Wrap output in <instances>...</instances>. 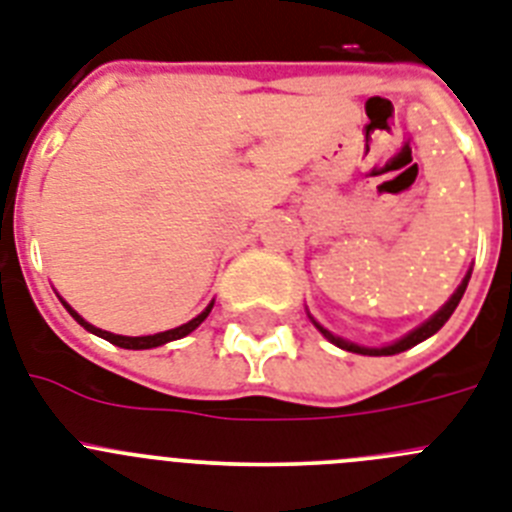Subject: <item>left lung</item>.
<instances>
[{
	"label": "left lung",
	"mask_w": 512,
	"mask_h": 512,
	"mask_svg": "<svg viewBox=\"0 0 512 512\" xmlns=\"http://www.w3.org/2000/svg\"><path fill=\"white\" fill-rule=\"evenodd\" d=\"M469 279H471V269L466 272V277L461 279V285L456 287V292H453L451 298H448V303L443 305V308L438 310V313H432L430 318H427L425 323H419L417 329H412L409 334H404L401 339H396V342L386 344V347H362V344H355V342H347V339H342V336H336L331 334L329 329H323L321 323L316 321V318L310 316L308 318L313 321V326H316L318 331H321L326 339H329L331 344H336L339 349H347V352H355V355H370V357H386V355H399V352H406V349H412L417 347L419 342H425V339H430L432 334H438L440 329L445 326V321L453 316V310L458 308V303H461V298H464V292H466V285H469Z\"/></svg>",
	"instance_id": "1"
}]
</instances>
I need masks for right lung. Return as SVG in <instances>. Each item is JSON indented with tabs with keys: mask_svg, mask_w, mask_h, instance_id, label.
<instances>
[{
	"mask_svg": "<svg viewBox=\"0 0 512 512\" xmlns=\"http://www.w3.org/2000/svg\"><path fill=\"white\" fill-rule=\"evenodd\" d=\"M59 300H61V298H59ZM61 305H64V308L69 310V316H72L74 321L80 323L82 329H87V331H90V334L100 336V339H106V342L116 344V347H124V349H152V347H163V344H168V342H176V339H183V336H186V334H191V331H194V329H199V323H202L204 318L209 316V310H212L214 300L207 305V308L202 310V313H199V316L191 318L189 323H183V326H176V329L160 331V334H150V336H121V334H111V331H103V329H98V326H93V323H87L85 318H82L80 313H77V310H74L72 305L67 303V300H61Z\"/></svg>",
	"mask_w": 512,
	"mask_h": 512,
	"instance_id": "1",
	"label": "right lung"
}]
</instances>
